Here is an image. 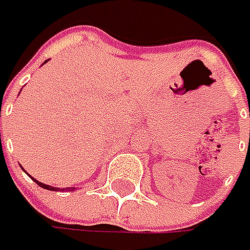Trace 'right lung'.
I'll use <instances>...</instances> for the list:
<instances>
[{
	"instance_id": "right-lung-1",
	"label": "right lung",
	"mask_w": 250,
	"mask_h": 250,
	"mask_svg": "<svg viewBox=\"0 0 250 250\" xmlns=\"http://www.w3.org/2000/svg\"><path fill=\"white\" fill-rule=\"evenodd\" d=\"M33 181L34 182H36V184H37V185H39V187H42V188H44V189H48V190H50V189H58V188H53V187H50V185H44V184H42V182H39V181H36V179H34L33 178ZM73 189H75V188H73Z\"/></svg>"
}]
</instances>
